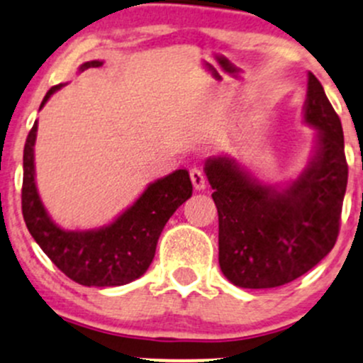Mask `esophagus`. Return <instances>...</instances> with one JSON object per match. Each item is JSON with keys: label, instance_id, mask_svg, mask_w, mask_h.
<instances>
[{"label": "esophagus", "instance_id": "esophagus-1", "mask_svg": "<svg viewBox=\"0 0 363 363\" xmlns=\"http://www.w3.org/2000/svg\"><path fill=\"white\" fill-rule=\"evenodd\" d=\"M189 177H191V182H193V186H195V189H203L205 188V175H203V172L200 170V168H191V170H189Z\"/></svg>", "mask_w": 363, "mask_h": 363}]
</instances>
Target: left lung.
I'll return each instance as SVG.
<instances>
[{
    "label": "left lung",
    "instance_id": "obj_1",
    "mask_svg": "<svg viewBox=\"0 0 363 363\" xmlns=\"http://www.w3.org/2000/svg\"><path fill=\"white\" fill-rule=\"evenodd\" d=\"M303 123L316 130L313 156L283 188L263 184L230 156L205 161L218 207L219 267L235 286H283L309 272L335 246L347 184L344 135L313 73Z\"/></svg>",
    "mask_w": 363,
    "mask_h": 363
}]
</instances>
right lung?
Returning a JSON list of instances; mask_svg holds the SVG:
<instances>
[{
	"instance_id": "1",
	"label": "right lung",
	"mask_w": 363,
	"mask_h": 363,
	"mask_svg": "<svg viewBox=\"0 0 363 363\" xmlns=\"http://www.w3.org/2000/svg\"><path fill=\"white\" fill-rule=\"evenodd\" d=\"M104 61H87L79 72L98 68ZM65 84L47 91L42 105ZM35 121L24 145L23 216L26 226L54 265L82 286H123L144 276L156 252V244L170 216L191 196L188 170H175L151 182L133 205L107 226L94 230H65L43 207L35 181Z\"/></svg>"
}]
</instances>
